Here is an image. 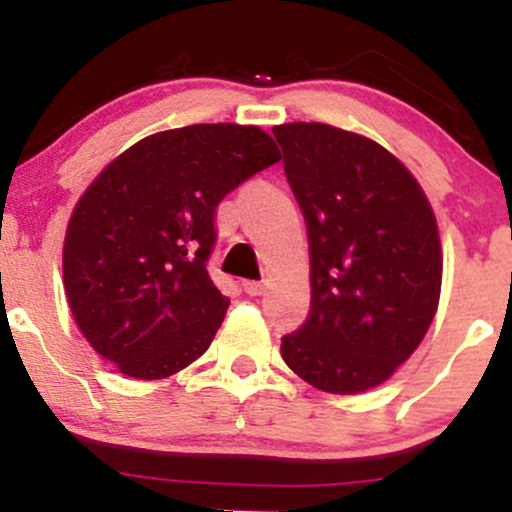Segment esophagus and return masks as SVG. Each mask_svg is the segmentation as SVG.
<instances>
[{
    "label": "esophagus",
    "instance_id": "esophagus-1",
    "mask_svg": "<svg viewBox=\"0 0 512 512\" xmlns=\"http://www.w3.org/2000/svg\"><path fill=\"white\" fill-rule=\"evenodd\" d=\"M243 289L248 296H262L264 289H267V284H264V281H245Z\"/></svg>",
    "mask_w": 512,
    "mask_h": 512
}]
</instances>
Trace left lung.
<instances>
[{"label":"left lung","mask_w":512,"mask_h":512,"mask_svg":"<svg viewBox=\"0 0 512 512\" xmlns=\"http://www.w3.org/2000/svg\"><path fill=\"white\" fill-rule=\"evenodd\" d=\"M308 228L310 315L281 356L332 395L383 385L438 310V223L414 175L373 139L322 122L272 129Z\"/></svg>","instance_id":"left-lung-1"}]
</instances>
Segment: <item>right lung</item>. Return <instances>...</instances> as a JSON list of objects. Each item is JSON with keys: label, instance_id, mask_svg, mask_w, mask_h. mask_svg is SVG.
<instances>
[{"label": "right lung", "instance_id": "add662e5", "mask_svg": "<svg viewBox=\"0 0 512 512\" xmlns=\"http://www.w3.org/2000/svg\"><path fill=\"white\" fill-rule=\"evenodd\" d=\"M279 158L260 127L190 125L129 146L86 187L64 236V291L120 373L161 380L209 349L231 303L207 272L216 207Z\"/></svg>", "mask_w": 512, "mask_h": 512}]
</instances>
